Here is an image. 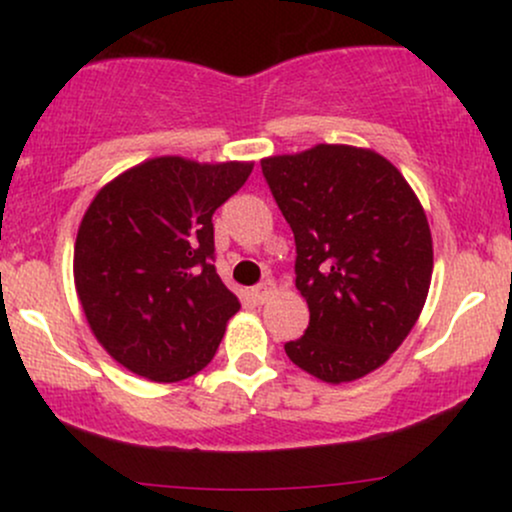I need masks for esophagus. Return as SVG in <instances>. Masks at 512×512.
I'll list each match as a JSON object with an SVG mask.
<instances>
[{"instance_id": "34e87169", "label": "esophagus", "mask_w": 512, "mask_h": 512, "mask_svg": "<svg viewBox=\"0 0 512 512\" xmlns=\"http://www.w3.org/2000/svg\"><path fill=\"white\" fill-rule=\"evenodd\" d=\"M274 291H276V284L272 279H267V281H262L260 286H255V289H252V298H255V303H264Z\"/></svg>"}]
</instances>
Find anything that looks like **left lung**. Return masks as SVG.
<instances>
[{
	"instance_id": "left-lung-1",
	"label": "left lung",
	"mask_w": 512,
	"mask_h": 512,
	"mask_svg": "<svg viewBox=\"0 0 512 512\" xmlns=\"http://www.w3.org/2000/svg\"><path fill=\"white\" fill-rule=\"evenodd\" d=\"M262 175L296 238V289L310 310L286 356L325 383L363 378L395 354L426 303L424 207L387 158L356 146L264 158Z\"/></svg>"
}]
</instances>
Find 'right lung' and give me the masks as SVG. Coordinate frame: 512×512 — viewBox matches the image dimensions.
Listing matches in <instances>:
<instances>
[{
	"label": "right lung",
	"instance_id": "obj_1",
	"mask_svg": "<svg viewBox=\"0 0 512 512\" xmlns=\"http://www.w3.org/2000/svg\"><path fill=\"white\" fill-rule=\"evenodd\" d=\"M252 163L161 156L93 197L74 245V284L103 349L154 383H178L219 349L240 303L214 267V211Z\"/></svg>",
	"mask_w": 512,
	"mask_h": 512
}]
</instances>
